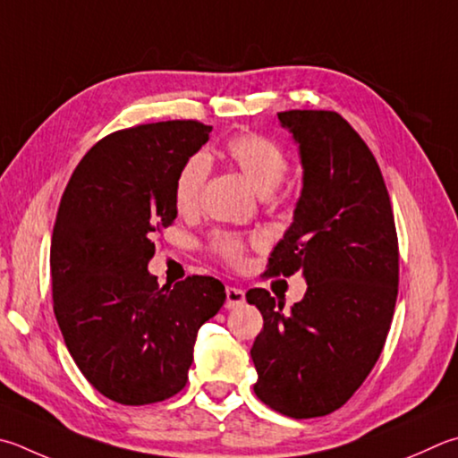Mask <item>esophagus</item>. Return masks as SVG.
I'll return each mask as SVG.
<instances>
[{"label":"esophagus","instance_id":"1","mask_svg":"<svg viewBox=\"0 0 458 458\" xmlns=\"http://www.w3.org/2000/svg\"><path fill=\"white\" fill-rule=\"evenodd\" d=\"M244 302H246V294L242 288H236V286L226 288V309H238V306H242Z\"/></svg>","mask_w":458,"mask_h":458}]
</instances>
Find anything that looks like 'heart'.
Instances as JSON below:
<instances>
[{"instance_id":"obj_1","label":"heart","mask_w":458,"mask_h":458,"mask_svg":"<svg viewBox=\"0 0 458 458\" xmlns=\"http://www.w3.org/2000/svg\"><path fill=\"white\" fill-rule=\"evenodd\" d=\"M224 156L244 174L258 194L268 196L286 178L288 157L274 140L260 134H240L228 140ZM208 176V164L202 156H192L182 165L176 184H174V202L180 212H192L202 194ZM212 250L228 264L244 260L246 244L234 234L220 232L212 238Z\"/></svg>"}]
</instances>
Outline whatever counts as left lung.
Listing matches in <instances>:
<instances>
[{
	"mask_svg": "<svg viewBox=\"0 0 458 458\" xmlns=\"http://www.w3.org/2000/svg\"><path fill=\"white\" fill-rule=\"evenodd\" d=\"M278 120L304 174L264 274L302 272L309 288L290 310L268 290L246 293L264 318L250 351L254 393L286 417L312 419L340 409L378 360L398 294V238L378 164L343 115L290 110Z\"/></svg>",
	"mask_w": 458,
	"mask_h": 458,
	"instance_id": "left-lung-1",
	"label": "left lung"
}]
</instances>
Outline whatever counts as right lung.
<instances>
[{
	"label": "right lung",
	"instance_id": "obj_1",
	"mask_svg": "<svg viewBox=\"0 0 458 458\" xmlns=\"http://www.w3.org/2000/svg\"><path fill=\"white\" fill-rule=\"evenodd\" d=\"M212 126L172 120L114 131L81 157L57 210L49 268L65 346L98 393L152 404L186 386L196 335L226 301L212 276L160 288L154 238L176 220L174 184Z\"/></svg>",
	"mask_w": 458,
	"mask_h": 458
}]
</instances>
